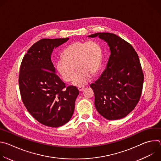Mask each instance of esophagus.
Here are the masks:
<instances>
[{"instance_id":"obj_1","label":"esophagus","mask_w":161,"mask_h":161,"mask_svg":"<svg viewBox=\"0 0 161 161\" xmlns=\"http://www.w3.org/2000/svg\"><path fill=\"white\" fill-rule=\"evenodd\" d=\"M78 89L79 90V91H82V90H83L84 89H85V86H78Z\"/></svg>"}]
</instances>
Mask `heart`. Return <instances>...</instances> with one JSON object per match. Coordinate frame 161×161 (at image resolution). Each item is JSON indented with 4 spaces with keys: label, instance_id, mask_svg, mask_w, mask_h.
<instances>
[{
    "label": "heart",
    "instance_id": "heart-1",
    "mask_svg": "<svg viewBox=\"0 0 161 161\" xmlns=\"http://www.w3.org/2000/svg\"><path fill=\"white\" fill-rule=\"evenodd\" d=\"M102 50L96 41H76L64 50L62 58L55 63L57 71L65 82H70L75 73H78L73 84L81 86L89 82L92 75L99 71L102 61Z\"/></svg>",
    "mask_w": 161,
    "mask_h": 161
}]
</instances>
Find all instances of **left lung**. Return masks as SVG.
Returning a JSON list of instances; mask_svg holds the SVG:
<instances>
[{"label": "left lung", "instance_id": "1", "mask_svg": "<svg viewBox=\"0 0 161 161\" xmlns=\"http://www.w3.org/2000/svg\"><path fill=\"white\" fill-rule=\"evenodd\" d=\"M98 36L108 43L110 56L106 69L90 87L95 95V106L109 120L126 117L139 102L144 76L140 59L132 45L119 36L108 32Z\"/></svg>", "mask_w": 161, "mask_h": 161}]
</instances>
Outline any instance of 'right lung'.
<instances>
[{
  "mask_svg": "<svg viewBox=\"0 0 161 161\" xmlns=\"http://www.w3.org/2000/svg\"><path fill=\"white\" fill-rule=\"evenodd\" d=\"M68 39L39 40L29 48L20 65L18 82L22 101L36 120L48 127H58L69 121L80 92L76 86H65L51 60L53 49Z\"/></svg>",
  "mask_w": 161,
  "mask_h": 161,
  "instance_id": "1",
  "label": "right lung"
}]
</instances>
